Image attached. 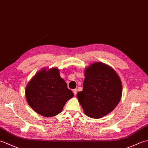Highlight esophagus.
Segmentation results:
<instances>
[{"mask_svg": "<svg viewBox=\"0 0 148 148\" xmlns=\"http://www.w3.org/2000/svg\"><path fill=\"white\" fill-rule=\"evenodd\" d=\"M77 89H74V90H73V93H74V94L75 95H76L77 94Z\"/></svg>", "mask_w": 148, "mask_h": 148, "instance_id": "1", "label": "esophagus"}]
</instances>
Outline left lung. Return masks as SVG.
I'll return each mask as SVG.
<instances>
[{
	"label": "left lung",
	"mask_w": 148,
	"mask_h": 148,
	"mask_svg": "<svg viewBox=\"0 0 148 148\" xmlns=\"http://www.w3.org/2000/svg\"><path fill=\"white\" fill-rule=\"evenodd\" d=\"M84 76L83 91L77 94L78 101L88 117L102 118L120 101V78L112 68L100 62L94 63L86 68Z\"/></svg>",
	"instance_id": "8db88e82"
}]
</instances>
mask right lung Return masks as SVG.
Listing matches in <instances>:
<instances>
[{"mask_svg": "<svg viewBox=\"0 0 148 148\" xmlns=\"http://www.w3.org/2000/svg\"><path fill=\"white\" fill-rule=\"evenodd\" d=\"M25 96L28 103L36 112L52 117L61 112L74 93L60 76L58 69L52 68L37 72L27 85Z\"/></svg>", "mask_w": 148, "mask_h": 148, "instance_id": "1", "label": "right lung"}]
</instances>
